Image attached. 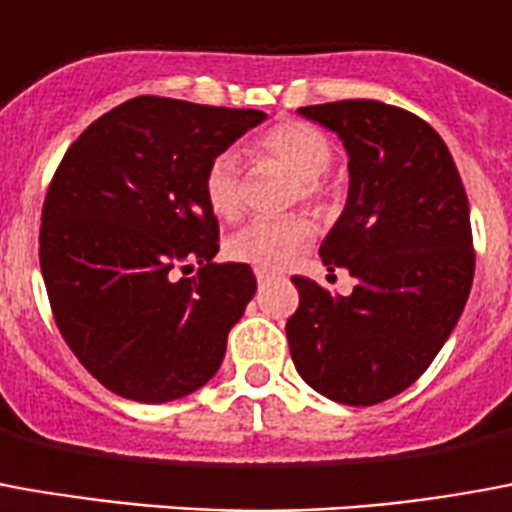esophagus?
Masks as SVG:
<instances>
[{
  "label": "esophagus",
  "mask_w": 512,
  "mask_h": 512,
  "mask_svg": "<svg viewBox=\"0 0 512 512\" xmlns=\"http://www.w3.org/2000/svg\"><path fill=\"white\" fill-rule=\"evenodd\" d=\"M255 276H257V282H260V285H266V282H271V279H274V271H268V268H255Z\"/></svg>",
  "instance_id": "34e87169"
}]
</instances>
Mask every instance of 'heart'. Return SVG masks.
Returning <instances> with one entry per match:
<instances>
[{
	"label": "heart",
	"instance_id": "b5f03b06",
	"mask_svg": "<svg viewBox=\"0 0 512 512\" xmlns=\"http://www.w3.org/2000/svg\"><path fill=\"white\" fill-rule=\"evenodd\" d=\"M257 160H274L295 176L293 198L323 203L328 198L325 170L331 168L333 143L309 121H282L257 138L252 149ZM203 198L219 219H236L244 206L241 170L233 151H222L208 162L203 176ZM314 222L304 214L279 219H252L227 238L230 260L255 268H287L312 244Z\"/></svg>",
	"mask_w": 512,
	"mask_h": 512
}]
</instances>
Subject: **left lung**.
I'll return each mask as SVG.
<instances>
[{"label": "left lung", "mask_w": 512, "mask_h": 512, "mask_svg": "<svg viewBox=\"0 0 512 512\" xmlns=\"http://www.w3.org/2000/svg\"><path fill=\"white\" fill-rule=\"evenodd\" d=\"M298 113L336 132L350 157L347 206L320 257L355 287L344 298L293 276L290 355L309 388L372 407L429 369L464 312L475 276L467 192L445 140L415 113L377 100Z\"/></svg>", "instance_id": "8db88e82"}]
</instances>
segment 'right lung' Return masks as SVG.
Instances as JSON below:
<instances>
[{
	"instance_id": "1",
	"label": "right lung",
	"mask_w": 512,
	"mask_h": 512,
	"mask_svg": "<svg viewBox=\"0 0 512 512\" xmlns=\"http://www.w3.org/2000/svg\"><path fill=\"white\" fill-rule=\"evenodd\" d=\"M263 119L143 94L89 124L59 162L40 225L45 290L64 342L116 396L181 399L222 366L257 279L246 263H214L203 176Z\"/></svg>"
}]
</instances>
